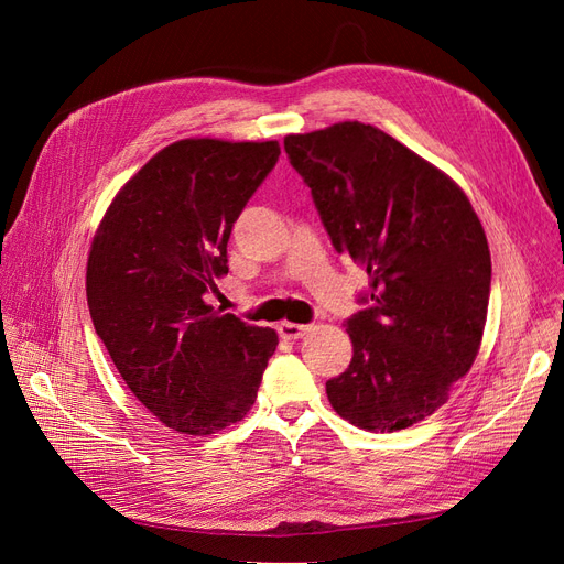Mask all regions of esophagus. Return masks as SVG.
Wrapping results in <instances>:
<instances>
[{
  "label": "esophagus",
  "mask_w": 564,
  "mask_h": 564,
  "mask_svg": "<svg viewBox=\"0 0 564 564\" xmlns=\"http://www.w3.org/2000/svg\"><path fill=\"white\" fill-rule=\"evenodd\" d=\"M308 329H311L308 324H294V322H280L278 324V334L286 340H296V338L308 334Z\"/></svg>",
  "instance_id": "obj_1"
}]
</instances>
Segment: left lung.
Instances as JSON below:
<instances>
[{
	"instance_id": "obj_1",
	"label": "left lung",
	"mask_w": 564,
	"mask_h": 564,
	"mask_svg": "<svg viewBox=\"0 0 564 564\" xmlns=\"http://www.w3.org/2000/svg\"><path fill=\"white\" fill-rule=\"evenodd\" d=\"M284 150L334 249L369 275L346 319L352 360L327 381L357 429L402 431L447 402L480 348L491 259L464 191L381 129L340 122Z\"/></svg>"
}]
</instances>
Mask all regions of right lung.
Instances as JSON below:
<instances>
[{
	"mask_svg": "<svg viewBox=\"0 0 564 564\" xmlns=\"http://www.w3.org/2000/svg\"><path fill=\"white\" fill-rule=\"evenodd\" d=\"M278 158V141L172 143L100 220L87 265L94 329L166 429L212 435L242 421L278 348L272 329L207 303L235 220Z\"/></svg>",
	"mask_w": 564,
	"mask_h": 564,
	"instance_id": "right-lung-1",
	"label": "right lung"
}]
</instances>
